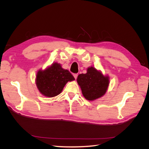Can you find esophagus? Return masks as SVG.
<instances>
[{
  "instance_id": "1",
  "label": "esophagus",
  "mask_w": 149,
  "mask_h": 149,
  "mask_svg": "<svg viewBox=\"0 0 149 149\" xmlns=\"http://www.w3.org/2000/svg\"><path fill=\"white\" fill-rule=\"evenodd\" d=\"M73 75H74V78H75V79L76 80V79H77V76H78V74H74Z\"/></svg>"
}]
</instances>
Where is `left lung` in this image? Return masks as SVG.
I'll use <instances>...</instances> for the list:
<instances>
[{
  "mask_svg": "<svg viewBox=\"0 0 149 149\" xmlns=\"http://www.w3.org/2000/svg\"><path fill=\"white\" fill-rule=\"evenodd\" d=\"M77 81L83 95L89 101L103 97L106 93L110 83L108 75H103L101 70L93 66L89 67L86 74L79 75Z\"/></svg>",
  "mask_w": 149,
  "mask_h": 149,
  "instance_id": "obj_1",
  "label": "left lung"
}]
</instances>
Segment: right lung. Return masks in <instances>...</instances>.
<instances>
[{"mask_svg":"<svg viewBox=\"0 0 149 149\" xmlns=\"http://www.w3.org/2000/svg\"><path fill=\"white\" fill-rule=\"evenodd\" d=\"M75 80L69 70L55 62L45 69H39L36 74V84L40 93L46 97H54L61 92L68 81Z\"/></svg>","mask_w":149,"mask_h":149,"instance_id":"right-lung-1","label":"right lung"}]
</instances>
